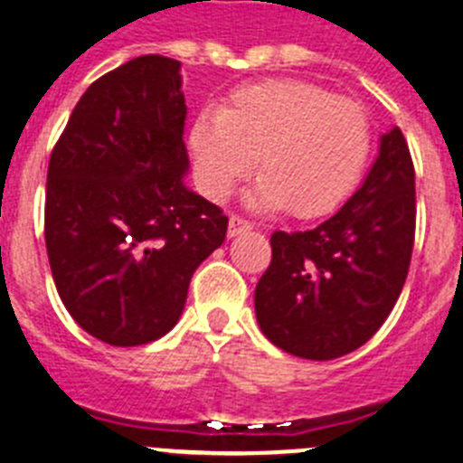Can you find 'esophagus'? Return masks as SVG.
Instances as JSON below:
<instances>
[{
  "label": "esophagus",
  "instance_id": "34e87169",
  "mask_svg": "<svg viewBox=\"0 0 463 463\" xmlns=\"http://www.w3.org/2000/svg\"><path fill=\"white\" fill-rule=\"evenodd\" d=\"M248 229H252L250 220L241 218V215H232L229 218V236H239L243 232H248Z\"/></svg>",
  "mask_w": 463,
  "mask_h": 463
}]
</instances>
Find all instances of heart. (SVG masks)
I'll return each instance as SVG.
<instances>
[{"mask_svg": "<svg viewBox=\"0 0 463 463\" xmlns=\"http://www.w3.org/2000/svg\"><path fill=\"white\" fill-rule=\"evenodd\" d=\"M371 120L353 99L304 79H267L236 88L220 113L196 118L192 155L203 192L224 199L260 174L250 203L297 218L326 215L345 202L371 155Z\"/></svg>", "mask_w": 463, "mask_h": 463, "instance_id": "b5f03b06", "label": "heart"}]
</instances>
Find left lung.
I'll use <instances>...</instances> for the list:
<instances>
[{
  "mask_svg": "<svg viewBox=\"0 0 463 463\" xmlns=\"http://www.w3.org/2000/svg\"><path fill=\"white\" fill-rule=\"evenodd\" d=\"M415 241V166L399 127L338 213L306 232H273L271 264L255 288L264 336L326 362L369 341L394 308Z\"/></svg>",
  "mask_w": 463,
  "mask_h": 463,
  "instance_id": "obj_1",
  "label": "left lung"
}]
</instances>
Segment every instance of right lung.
Masks as SVG:
<instances>
[{"mask_svg": "<svg viewBox=\"0 0 463 463\" xmlns=\"http://www.w3.org/2000/svg\"><path fill=\"white\" fill-rule=\"evenodd\" d=\"M181 62L134 57L94 80L57 138L46 250L64 308L90 336L132 347L174 329L227 215L194 194Z\"/></svg>", "mask_w": 463, "mask_h": 463, "instance_id": "obj_1", "label": "right lung"}]
</instances>
